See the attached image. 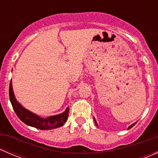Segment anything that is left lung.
Returning a JSON list of instances; mask_svg holds the SVG:
<instances>
[{
    "label": "left lung",
    "instance_id": "8db88e82",
    "mask_svg": "<svg viewBox=\"0 0 158 158\" xmlns=\"http://www.w3.org/2000/svg\"><path fill=\"white\" fill-rule=\"evenodd\" d=\"M94 121H95V125H97V122H96V121H95V118H94ZM135 124H136V123H135V124H132V125H130V126H129V127H128V129H130V128H132V127H133V126H134V125H135Z\"/></svg>",
    "mask_w": 158,
    "mask_h": 158
}]
</instances>
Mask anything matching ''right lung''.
<instances>
[{
  "label": "right lung",
  "mask_w": 158,
  "mask_h": 158,
  "mask_svg": "<svg viewBox=\"0 0 158 158\" xmlns=\"http://www.w3.org/2000/svg\"><path fill=\"white\" fill-rule=\"evenodd\" d=\"M9 96H10V100L13 109L17 115L23 123L29 126L40 129V130H50V129H54L62 126L67 121L69 111V107L66 108L65 111H63L61 114L49 116L46 118H43L37 114L23 108L17 101L15 96H14L11 81L10 82V87H9Z\"/></svg>",
  "instance_id": "right-lung-1"
}]
</instances>
